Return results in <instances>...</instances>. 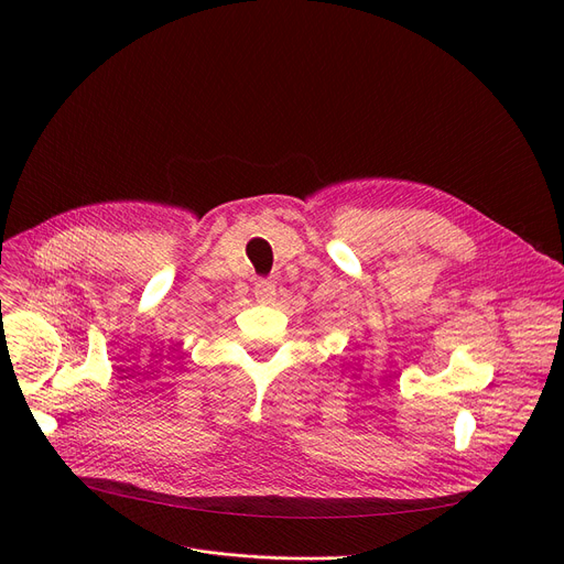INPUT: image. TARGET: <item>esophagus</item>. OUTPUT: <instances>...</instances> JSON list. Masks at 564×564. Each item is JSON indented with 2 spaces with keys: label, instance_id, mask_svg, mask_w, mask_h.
<instances>
[{
  "label": "esophagus",
  "instance_id": "obj_1",
  "mask_svg": "<svg viewBox=\"0 0 564 564\" xmlns=\"http://www.w3.org/2000/svg\"><path fill=\"white\" fill-rule=\"evenodd\" d=\"M253 292H256L258 302L270 304L276 297V283L272 279H258L253 285Z\"/></svg>",
  "mask_w": 564,
  "mask_h": 564
}]
</instances>
